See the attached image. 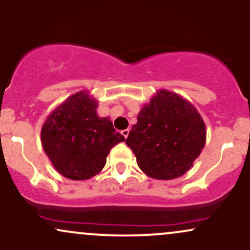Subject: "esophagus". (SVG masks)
Segmentation results:
<instances>
[{"label": "esophagus", "instance_id": "esophagus-1", "mask_svg": "<svg viewBox=\"0 0 250 250\" xmlns=\"http://www.w3.org/2000/svg\"><path fill=\"white\" fill-rule=\"evenodd\" d=\"M129 131H130V130H129V129H125V130H122V131H121V134L123 135V136L125 137V139H127L128 135H129Z\"/></svg>", "mask_w": 250, "mask_h": 250}]
</instances>
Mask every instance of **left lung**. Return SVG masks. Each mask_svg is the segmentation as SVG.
I'll use <instances>...</instances> for the list:
<instances>
[{
  "instance_id": "obj_1",
  "label": "left lung",
  "mask_w": 250,
  "mask_h": 250,
  "mask_svg": "<svg viewBox=\"0 0 250 250\" xmlns=\"http://www.w3.org/2000/svg\"><path fill=\"white\" fill-rule=\"evenodd\" d=\"M206 135L197 109L176 93L160 89L140 110L125 145L147 176L174 180L193 167Z\"/></svg>"
}]
</instances>
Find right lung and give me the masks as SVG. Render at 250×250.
Listing matches in <instances>:
<instances>
[{
  "instance_id": "obj_1",
  "label": "right lung",
  "mask_w": 250,
  "mask_h": 250,
  "mask_svg": "<svg viewBox=\"0 0 250 250\" xmlns=\"http://www.w3.org/2000/svg\"><path fill=\"white\" fill-rule=\"evenodd\" d=\"M97 100L81 90L57 105L41 129V142L51 165L70 180L84 181L99 174L110 149L125 141L109 117H100Z\"/></svg>"
}]
</instances>
